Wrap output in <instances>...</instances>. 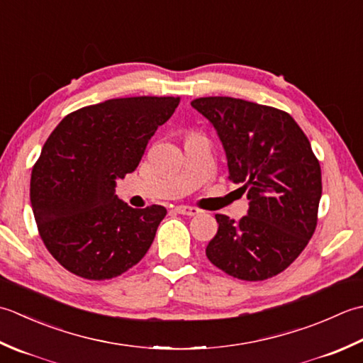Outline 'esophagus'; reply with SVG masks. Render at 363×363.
<instances>
[{
  "label": "esophagus",
  "instance_id": "obj_1",
  "mask_svg": "<svg viewBox=\"0 0 363 363\" xmlns=\"http://www.w3.org/2000/svg\"><path fill=\"white\" fill-rule=\"evenodd\" d=\"M175 211L179 214H186V216H196V214L201 213V210L196 208V206H188V205L175 206Z\"/></svg>",
  "mask_w": 363,
  "mask_h": 363
}]
</instances>
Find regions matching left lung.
<instances>
[{"mask_svg":"<svg viewBox=\"0 0 363 363\" xmlns=\"http://www.w3.org/2000/svg\"><path fill=\"white\" fill-rule=\"evenodd\" d=\"M224 147L228 179L244 184L247 216L216 214L208 260L242 280H264L288 268L316 227L321 167L304 131L284 111L232 97L191 103Z\"/></svg>","mask_w":363,"mask_h":363,"instance_id":"1","label":"left lung"}]
</instances>
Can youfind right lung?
Instances as JSON below:
<instances>
[{"label":"right lung","instance_id":"1","mask_svg":"<svg viewBox=\"0 0 363 363\" xmlns=\"http://www.w3.org/2000/svg\"><path fill=\"white\" fill-rule=\"evenodd\" d=\"M174 97L113 99L64 117L31 174L40 238L65 269L105 280L140 262L166 208H131L117 180L135 172L150 138L179 106Z\"/></svg>","mask_w":363,"mask_h":363}]
</instances>
